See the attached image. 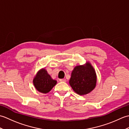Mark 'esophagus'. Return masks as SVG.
Here are the masks:
<instances>
[{
	"label": "esophagus",
	"instance_id": "1",
	"mask_svg": "<svg viewBox=\"0 0 129 129\" xmlns=\"http://www.w3.org/2000/svg\"><path fill=\"white\" fill-rule=\"evenodd\" d=\"M59 81L61 82H66L67 80H66V79H60Z\"/></svg>",
	"mask_w": 129,
	"mask_h": 129
}]
</instances>
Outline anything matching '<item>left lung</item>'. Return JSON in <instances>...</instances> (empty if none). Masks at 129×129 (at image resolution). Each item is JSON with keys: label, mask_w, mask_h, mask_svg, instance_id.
<instances>
[{"label": "left lung", "mask_w": 129, "mask_h": 129, "mask_svg": "<svg viewBox=\"0 0 129 129\" xmlns=\"http://www.w3.org/2000/svg\"><path fill=\"white\" fill-rule=\"evenodd\" d=\"M96 75L94 68L89 62L85 65L76 66L72 73L69 84L79 95L87 94L95 88Z\"/></svg>", "instance_id": "obj_1"}]
</instances>
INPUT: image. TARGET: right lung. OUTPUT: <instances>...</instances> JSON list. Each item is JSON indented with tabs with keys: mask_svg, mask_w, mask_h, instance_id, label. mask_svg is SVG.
<instances>
[{
	"mask_svg": "<svg viewBox=\"0 0 129 129\" xmlns=\"http://www.w3.org/2000/svg\"><path fill=\"white\" fill-rule=\"evenodd\" d=\"M33 84L38 91L43 94H46L50 91L55 85L56 81L51 78L47 71L43 69L38 72L33 80Z\"/></svg>",
	"mask_w": 129,
	"mask_h": 129,
	"instance_id": "obj_1",
	"label": "right lung"
}]
</instances>
